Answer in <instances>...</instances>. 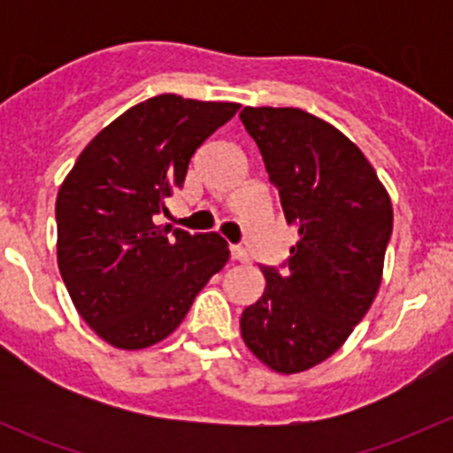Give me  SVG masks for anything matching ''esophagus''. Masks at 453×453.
<instances>
[{"label": "esophagus", "instance_id": "esophagus-1", "mask_svg": "<svg viewBox=\"0 0 453 453\" xmlns=\"http://www.w3.org/2000/svg\"><path fill=\"white\" fill-rule=\"evenodd\" d=\"M230 254H232V260H236V263H250V254L245 252L243 248H239V245H232Z\"/></svg>", "mask_w": 453, "mask_h": 453}]
</instances>
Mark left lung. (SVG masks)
Returning a JSON list of instances; mask_svg holds the SVG:
<instances>
[{
	"instance_id": "left-lung-1",
	"label": "left lung",
	"mask_w": 453,
	"mask_h": 453,
	"mask_svg": "<svg viewBox=\"0 0 453 453\" xmlns=\"http://www.w3.org/2000/svg\"><path fill=\"white\" fill-rule=\"evenodd\" d=\"M289 226L285 272L260 267L265 291L241 315L256 359L296 374L331 357L368 313L383 278L392 201L372 164L340 129L296 107L241 111Z\"/></svg>"
}]
</instances>
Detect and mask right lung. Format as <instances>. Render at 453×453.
I'll return each mask as SVG.
<instances>
[{"label":"right lung","instance_id":"obj_1","mask_svg":"<svg viewBox=\"0 0 453 453\" xmlns=\"http://www.w3.org/2000/svg\"><path fill=\"white\" fill-rule=\"evenodd\" d=\"M239 103L159 94L104 127L57 195V260L81 318L120 350L166 340L230 258L217 234L157 226L190 157Z\"/></svg>","mask_w":453,"mask_h":453}]
</instances>
